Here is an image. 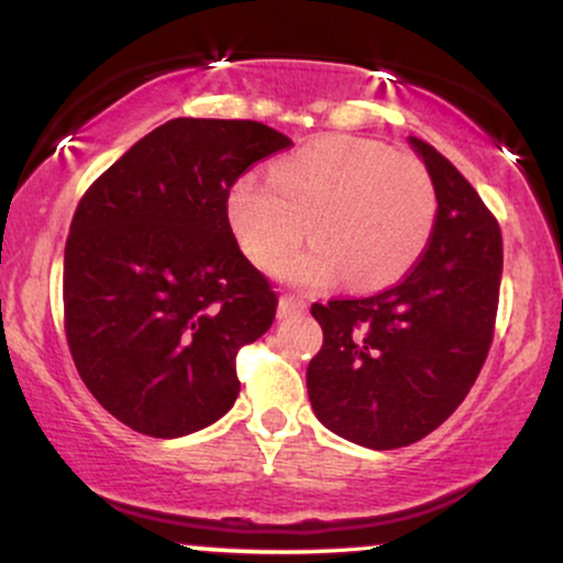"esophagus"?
Here are the masks:
<instances>
[{"mask_svg":"<svg viewBox=\"0 0 563 563\" xmlns=\"http://www.w3.org/2000/svg\"><path fill=\"white\" fill-rule=\"evenodd\" d=\"M303 309H307V303L294 299V296H283L280 301H277V318H294V314H301Z\"/></svg>","mask_w":563,"mask_h":563,"instance_id":"1","label":"esophagus"}]
</instances>
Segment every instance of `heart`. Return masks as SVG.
I'll return each instance as SVG.
<instances>
[{"instance_id": "heart-1", "label": "heart", "mask_w": 563, "mask_h": 563, "mask_svg": "<svg viewBox=\"0 0 563 563\" xmlns=\"http://www.w3.org/2000/svg\"><path fill=\"white\" fill-rule=\"evenodd\" d=\"M224 209L235 241L260 267H277L303 230L314 238L283 264L280 275L294 286L322 288L344 275L349 288L376 290L421 260L437 222V190L421 161L331 134L277 158L269 183L238 177Z\"/></svg>"}]
</instances>
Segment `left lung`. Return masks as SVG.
I'll use <instances>...</instances> for the list:
<instances>
[{"label": "left lung", "mask_w": 563, "mask_h": 563, "mask_svg": "<svg viewBox=\"0 0 563 563\" xmlns=\"http://www.w3.org/2000/svg\"><path fill=\"white\" fill-rule=\"evenodd\" d=\"M437 190V222L402 283L367 299L312 303L322 349L307 367L318 421L371 450L418 442L442 426L479 376L497 314V219L429 142L407 137Z\"/></svg>", "instance_id": "left-lung-1"}]
</instances>
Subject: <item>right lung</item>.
I'll return each mask as SVG.
<instances>
[{"instance_id":"obj_1","label":"right lung","mask_w":563,"mask_h":563,"mask_svg":"<svg viewBox=\"0 0 563 563\" xmlns=\"http://www.w3.org/2000/svg\"><path fill=\"white\" fill-rule=\"evenodd\" d=\"M283 147L260 121L172 119L84 192L63 262L66 335L87 389L129 429L185 437L235 405L238 349L269 331L277 296L224 203Z\"/></svg>"}]
</instances>
